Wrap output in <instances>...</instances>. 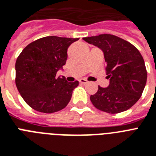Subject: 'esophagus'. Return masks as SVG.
Wrapping results in <instances>:
<instances>
[{
    "mask_svg": "<svg viewBox=\"0 0 156 156\" xmlns=\"http://www.w3.org/2000/svg\"><path fill=\"white\" fill-rule=\"evenodd\" d=\"M79 81H80V83H83V84H85V83H87V80L85 79H80Z\"/></svg>",
    "mask_w": 156,
    "mask_h": 156,
    "instance_id": "34e87169",
    "label": "esophagus"
}]
</instances>
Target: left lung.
Here are the masks:
<instances>
[{
    "label": "left lung",
    "mask_w": 156,
    "mask_h": 156,
    "mask_svg": "<svg viewBox=\"0 0 156 156\" xmlns=\"http://www.w3.org/2000/svg\"><path fill=\"white\" fill-rule=\"evenodd\" d=\"M83 41L100 48L106 62L107 87L98 86L90 96L96 108L115 114L129 109L142 96L147 82V70L142 55L133 44L111 34L83 37Z\"/></svg>",
    "instance_id": "obj_1"
}]
</instances>
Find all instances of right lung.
Listing matches in <instances>:
<instances>
[{"label": "right lung", "mask_w": 156, "mask_h": 156, "mask_svg": "<svg viewBox=\"0 0 156 156\" xmlns=\"http://www.w3.org/2000/svg\"><path fill=\"white\" fill-rule=\"evenodd\" d=\"M79 38L45 37L24 48L16 61V85L34 110L53 113L68 105L79 82H68L56 73L66 63L67 51Z\"/></svg>", "instance_id": "1"}]
</instances>
